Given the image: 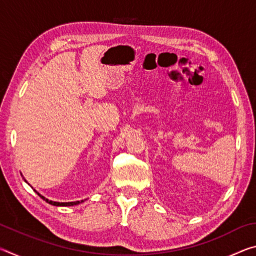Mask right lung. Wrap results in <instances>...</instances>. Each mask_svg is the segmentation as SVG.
Here are the masks:
<instances>
[{"mask_svg": "<svg viewBox=\"0 0 256 256\" xmlns=\"http://www.w3.org/2000/svg\"><path fill=\"white\" fill-rule=\"evenodd\" d=\"M24 182H26V183H28V182L26 180H24ZM34 190L38 194V196H40L42 198V200H45L47 203H50V204H52V206H76V204H79V203L84 202V200H82L81 202H80V201H76V202H55V201L48 200V198H46L45 196H42V194L38 193L36 190Z\"/></svg>", "mask_w": 256, "mask_h": 256, "instance_id": "add662e5", "label": "right lung"}]
</instances>
